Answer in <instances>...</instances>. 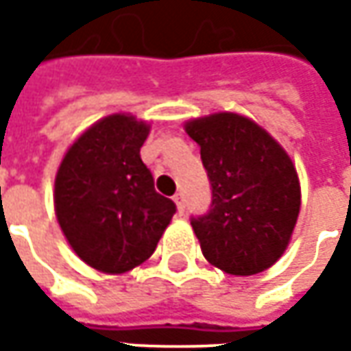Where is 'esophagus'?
Segmentation results:
<instances>
[{"label":"esophagus","instance_id":"1","mask_svg":"<svg viewBox=\"0 0 351 351\" xmlns=\"http://www.w3.org/2000/svg\"><path fill=\"white\" fill-rule=\"evenodd\" d=\"M173 203H176V207H178V213H180V215H183L185 207H183L182 193H176V195H173Z\"/></svg>","mask_w":351,"mask_h":351}]
</instances>
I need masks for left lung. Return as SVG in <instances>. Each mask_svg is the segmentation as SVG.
Masks as SVG:
<instances>
[{
	"instance_id": "8db88e82",
	"label": "left lung",
	"mask_w": 351,
	"mask_h": 351,
	"mask_svg": "<svg viewBox=\"0 0 351 351\" xmlns=\"http://www.w3.org/2000/svg\"><path fill=\"white\" fill-rule=\"evenodd\" d=\"M213 205L191 226L205 260L230 276H256L285 254L301 210V183L285 148L250 117L189 119Z\"/></svg>"
}]
</instances>
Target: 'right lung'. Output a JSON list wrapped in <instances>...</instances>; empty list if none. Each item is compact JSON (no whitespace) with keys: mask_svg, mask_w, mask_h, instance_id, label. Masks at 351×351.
I'll use <instances>...</instances> for the list:
<instances>
[{"mask_svg":"<svg viewBox=\"0 0 351 351\" xmlns=\"http://www.w3.org/2000/svg\"><path fill=\"white\" fill-rule=\"evenodd\" d=\"M150 123L130 113L99 119L75 138L54 180V210L75 256L119 276L154 254L176 205L156 193L141 148Z\"/></svg>","mask_w":351,"mask_h":351,"instance_id":"1","label":"right lung"}]
</instances>
